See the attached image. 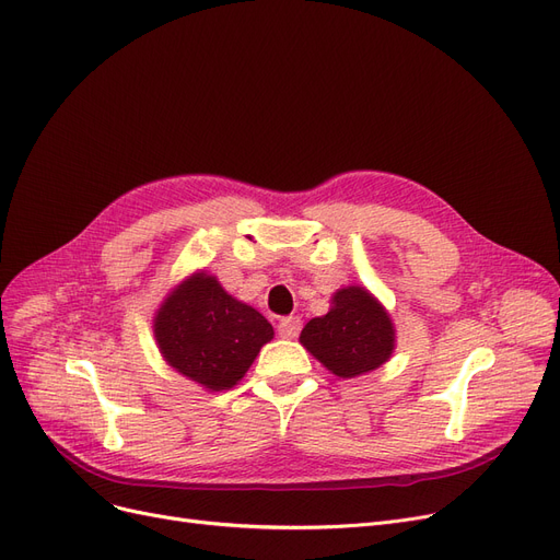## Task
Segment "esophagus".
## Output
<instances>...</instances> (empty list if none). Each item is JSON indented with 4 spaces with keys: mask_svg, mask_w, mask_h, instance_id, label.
I'll return each instance as SVG.
<instances>
[{
    "mask_svg": "<svg viewBox=\"0 0 560 560\" xmlns=\"http://www.w3.org/2000/svg\"><path fill=\"white\" fill-rule=\"evenodd\" d=\"M279 336L281 338H298L300 331H302V320L295 318V315H288V318H283L277 327Z\"/></svg>",
    "mask_w": 560,
    "mask_h": 560,
    "instance_id": "esophagus-1",
    "label": "esophagus"
}]
</instances>
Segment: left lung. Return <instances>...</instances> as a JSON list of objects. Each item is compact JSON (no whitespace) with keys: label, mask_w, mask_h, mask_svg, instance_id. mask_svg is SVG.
I'll return each mask as SVG.
<instances>
[{"label":"left lung","mask_w":560,"mask_h":560,"mask_svg":"<svg viewBox=\"0 0 560 560\" xmlns=\"http://www.w3.org/2000/svg\"><path fill=\"white\" fill-rule=\"evenodd\" d=\"M300 343L338 377H357L380 369L396 348V329L386 308L366 288L348 285L331 298L323 318H313Z\"/></svg>","instance_id":"obj_1"}]
</instances>
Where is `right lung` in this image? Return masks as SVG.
Instances as JSON below:
<instances>
[{
    "mask_svg": "<svg viewBox=\"0 0 560 560\" xmlns=\"http://www.w3.org/2000/svg\"><path fill=\"white\" fill-rule=\"evenodd\" d=\"M153 331L168 366L210 392L235 386L275 336L256 308L231 298L206 272L191 275L168 293Z\"/></svg>",
    "mask_w": 560,
    "mask_h": 560,
    "instance_id": "1",
    "label": "right lung"
}]
</instances>
